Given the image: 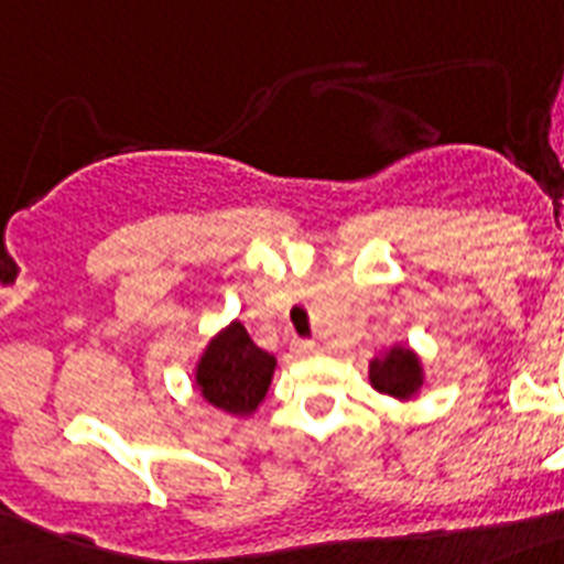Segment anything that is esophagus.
<instances>
[{
    "label": "esophagus",
    "instance_id": "obj_1",
    "mask_svg": "<svg viewBox=\"0 0 564 564\" xmlns=\"http://www.w3.org/2000/svg\"><path fill=\"white\" fill-rule=\"evenodd\" d=\"M295 350L297 354H313L315 341L313 338H301V341H295Z\"/></svg>",
    "mask_w": 564,
    "mask_h": 564
}]
</instances>
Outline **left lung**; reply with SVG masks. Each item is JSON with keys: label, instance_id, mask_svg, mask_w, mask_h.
<instances>
[{"label": "left lung", "instance_id": "obj_1", "mask_svg": "<svg viewBox=\"0 0 564 564\" xmlns=\"http://www.w3.org/2000/svg\"><path fill=\"white\" fill-rule=\"evenodd\" d=\"M370 386L379 393L397 397V400H409L411 393H416V388L423 386L420 361L405 347H393L382 359L370 361Z\"/></svg>", "mask_w": 564, "mask_h": 564}]
</instances>
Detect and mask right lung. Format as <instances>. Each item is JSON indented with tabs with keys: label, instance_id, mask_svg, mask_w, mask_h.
I'll return each instance as SVG.
<instances>
[{
	"label": "right lung",
	"instance_id": "add662e5",
	"mask_svg": "<svg viewBox=\"0 0 564 564\" xmlns=\"http://www.w3.org/2000/svg\"><path fill=\"white\" fill-rule=\"evenodd\" d=\"M274 356L260 350L246 327L235 322L208 345L196 368V386L205 400L228 414H251L269 391Z\"/></svg>",
	"mask_w": 564,
	"mask_h": 564
}]
</instances>
